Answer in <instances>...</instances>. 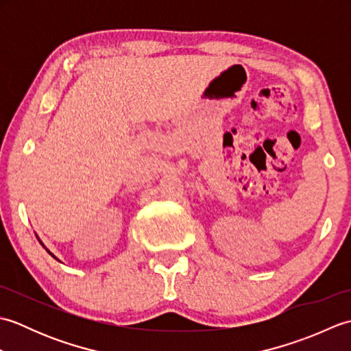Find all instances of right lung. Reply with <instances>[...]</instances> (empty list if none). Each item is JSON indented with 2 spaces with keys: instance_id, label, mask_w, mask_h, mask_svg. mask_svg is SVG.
Instances as JSON below:
<instances>
[{
  "instance_id": "add662e5",
  "label": "right lung",
  "mask_w": 351,
  "mask_h": 351,
  "mask_svg": "<svg viewBox=\"0 0 351 351\" xmlns=\"http://www.w3.org/2000/svg\"><path fill=\"white\" fill-rule=\"evenodd\" d=\"M36 237H37V235H36ZM37 240H39V243H40V244H42V245H43V247H45V244H43V243H42V241H40V238H39V237H37ZM45 250H47V252H48V253H49V255H51V256H52V258H56V259H57V261H60V259H58V258H57V256H54V255H52V253H51V252H49V250H48V249H47V247H45Z\"/></svg>"
}]
</instances>
